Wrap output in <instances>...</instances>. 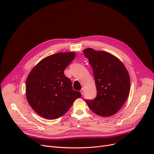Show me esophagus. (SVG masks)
<instances>
[{"mask_svg":"<svg viewBox=\"0 0 154 154\" xmlns=\"http://www.w3.org/2000/svg\"><path fill=\"white\" fill-rule=\"evenodd\" d=\"M80 93H81V94H82V95H83V94H84V88H82V89L80 91Z\"/></svg>","mask_w":154,"mask_h":154,"instance_id":"1","label":"esophagus"}]
</instances>
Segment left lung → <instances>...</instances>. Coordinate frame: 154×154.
<instances>
[{
    "label": "left lung",
    "instance_id": "8db88e82",
    "mask_svg": "<svg viewBox=\"0 0 154 154\" xmlns=\"http://www.w3.org/2000/svg\"><path fill=\"white\" fill-rule=\"evenodd\" d=\"M92 67L97 88L94 100H85L93 112L102 117L114 115L122 107L130 92L128 72L123 63L112 54L96 51L92 48L83 51Z\"/></svg>",
    "mask_w": 154,
    "mask_h": 154
}]
</instances>
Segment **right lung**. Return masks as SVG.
I'll use <instances>...</instances> for the list:
<instances>
[{"label":"right lung","instance_id":"1","mask_svg":"<svg viewBox=\"0 0 154 154\" xmlns=\"http://www.w3.org/2000/svg\"><path fill=\"white\" fill-rule=\"evenodd\" d=\"M75 53H56L40 60L32 69L26 80V97L31 107L47 119L60 117L82 96L73 90L64 70L74 60Z\"/></svg>","mask_w":154,"mask_h":154}]
</instances>
